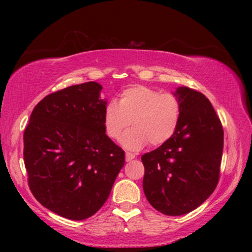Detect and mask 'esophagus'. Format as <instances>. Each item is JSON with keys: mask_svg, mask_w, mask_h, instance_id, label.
<instances>
[{"mask_svg": "<svg viewBox=\"0 0 252 252\" xmlns=\"http://www.w3.org/2000/svg\"><path fill=\"white\" fill-rule=\"evenodd\" d=\"M135 158V155L134 153H131V152H126V161H131V160H133Z\"/></svg>", "mask_w": 252, "mask_h": 252, "instance_id": "1", "label": "esophagus"}]
</instances>
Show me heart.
Returning <instances> with one entry per match:
<instances>
[{
    "label": "heart",
    "instance_id": "heart-1",
    "mask_svg": "<svg viewBox=\"0 0 252 252\" xmlns=\"http://www.w3.org/2000/svg\"><path fill=\"white\" fill-rule=\"evenodd\" d=\"M182 114V103L174 93H162L147 85H135L126 89L119 102L106 104L103 125L106 135L117 140L127 126L121 138L122 146L130 150H139L148 142L161 146L172 138L179 126Z\"/></svg>",
    "mask_w": 252,
    "mask_h": 252
}]
</instances>
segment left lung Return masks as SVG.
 I'll list each match as a JSON object with an SVG mask.
<instances>
[{
    "label": "left lung",
    "instance_id": "left-lung-1",
    "mask_svg": "<svg viewBox=\"0 0 252 252\" xmlns=\"http://www.w3.org/2000/svg\"><path fill=\"white\" fill-rule=\"evenodd\" d=\"M176 95L182 103L176 133L141 157L144 194L167 216L186 215L210 197L219 182L223 150L222 125L210 101L186 87Z\"/></svg>",
    "mask_w": 252,
    "mask_h": 252
}]
</instances>
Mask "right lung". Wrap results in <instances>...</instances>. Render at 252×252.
Returning a JSON list of instances; mask_svg holds the SVG:
<instances>
[{
  "instance_id": "right-lung-1",
  "label": "right lung",
  "mask_w": 252,
  "mask_h": 252,
  "mask_svg": "<svg viewBox=\"0 0 252 252\" xmlns=\"http://www.w3.org/2000/svg\"><path fill=\"white\" fill-rule=\"evenodd\" d=\"M101 89L87 82L51 93L24 130L30 190L42 206L70 220L99 211L125 165V151L105 134Z\"/></svg>"
}]
</instances>
